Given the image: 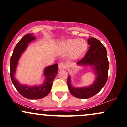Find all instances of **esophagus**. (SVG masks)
I'll return each mask as SVG.
<instances>
[{
  "mask_svg": "<svg viewBox=\"0 0 127 127\" xmlns=\"http://www.w3.org/2000/svg\"><path fill=\"white\" fill-rule=\"evenodd\" d=\"M58 66H59V69H63L66 67V65L63 62H61L59 64Z\"/></svg>",
  "mask_w": 127,
  "mask_h": 127,
  "instance_id": "34e87169",
  "label": "esophagus"
}]
</instances>
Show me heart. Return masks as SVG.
Returning <instances> with one entry per match:
<instances>
[{"label": "heart", "instance_id": "heart-1", "mask_svg": "<svg viewBox=\"0 0 127 127\" xmlns=\"http://www.w3.org/2000/svg\"><path fill=\"white\" fill-rule=\"evenodd\" d=\"M64 47L67 51H71L70 58L72 59L79 58L86 51L87 43L83 39H72L65 41Z\"/></svg>", "mask_w": 127, "mask_h": 127}]
</instances>
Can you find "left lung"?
<instances>
[{"label": "left lung", "instance_id": "obj_1", "mask_svg": "<svg viewBox=\"0 0 127 127\" xmlns=\"http://www.w3.org/2000/svg\"><path fill=\"white\" fill-rule=\"evenodd\" d=\"M90 45L88 52L80 61L77 63L82 66H90L96 75L94 82L90 86L75 88L72 86L70 75L68 77V87L71 95L81 99H87L94 96L106 85L108 79L109 64L106 48L97 39L91 38L88 39Z\"/></svg>", "mask_w": 127, "mask_h": 127}]
</instances>
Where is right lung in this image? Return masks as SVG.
Masks as SVG:
<instances>
[{
    "mask_svg": "<svg viewBox=\"0 0 127 127\" xmlns=\"http://www.w3.org/2000/svg\"><path fill=\"white\" fill-rule=\"evenodd\" d=\"M36 39L32 34L28 33L23 37L14 49L10 61V76L12 83L20 94L25 98L30 99H41L46 96L52 89L53 82L58 73V65L57 64L44 68L43 75L44 82L40 85L28 86L20 83L15 77L18 61L23 53L28 47V44Z\"/></svg>",
    "mask_w": 127,
    "mask_h": 127,
    "instance_id": "right-lung-1",
    "label": "right lung"
}]
</instances>
